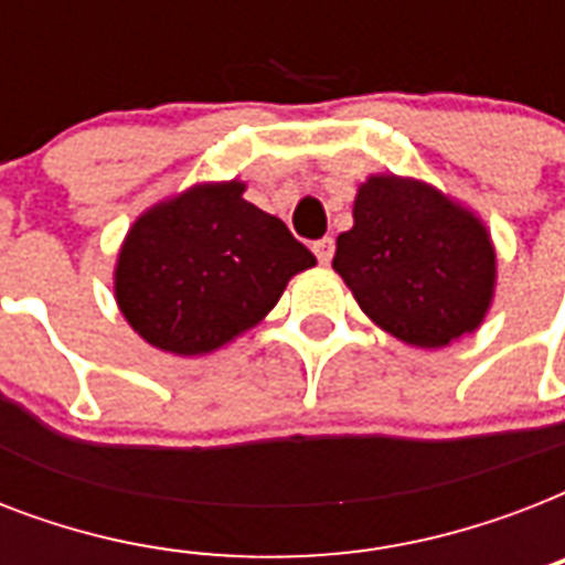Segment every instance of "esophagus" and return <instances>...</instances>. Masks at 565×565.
Segmentation results:
<instances>
[{
	"label": "esophagus",
	"mask_w": 565,
	"mask_h": 565,
	"mask_svg": "<svg viewBox=\"0 0 565 565\" xmlns=\"http://www.w3.org/2000/svg\"><path fill=\"white\" fill-rule=\"evenodd\" d=\"M313 255H317V260L322 266L331 264V257H334V237H322L313 243Z\"/></svg>",
	"instance_id": "obj_1"
}]
</instances>
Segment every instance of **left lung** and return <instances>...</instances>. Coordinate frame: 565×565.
I'll return each mask as SVG.
<instances>
[{
    "label": "left lung",
    "instance_id": "8db88e82",
    "mask_svg": "<svg viewBox=\"0 0 565 565\" xmlns=\"http://www.w3.org/2000/svg\"><path fill=\"white\" fill-rule=\"evenodd\" d=\"M334 273L381 331L443 349L483 326L499 257L472 207L428 181L377 172L358 188Z\"/></svg>",
    "mask_w": 565,
    "mask_h": 565
}]
</instances>
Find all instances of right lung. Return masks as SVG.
Instances as JSON below:
<instances>
[{"label":"right lung","mask_w":565,"mask_h":565,"mask_svg":"<svg viewBox=\"0 0 565 565\" xmlns=\"http://www.w3.org/2000/svg\"><path fill=\"white\" fill-rule=\"evenodd\" d=\"M246 184L202 181L146 207L114 266V299L146 343L204 358L278 305L317 257L278 216L243 199Z\"/></svg>","instance_id":"1"}]
</instances>
